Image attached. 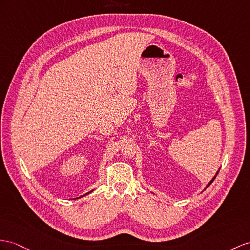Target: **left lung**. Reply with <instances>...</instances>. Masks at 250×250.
Here are the masks:
<instances>
[{
    "label": "left lung",
    "mask_w": 250,
    "mask_h": 250,
    "mask_svg": "<svg viewBox=\"0 0 250 250\" xmlns=\"http://www.w3.org/2000/svg\"><path fill=\"white\" fill-rule=\"evenodd\" d=\"M217 173H218V172H217ZM217 173H216V175H217ZM215 177H216V176H215ZM215 177H214V178H213V179H212V180H211V181L209 182V184H208V186H207V188H208V187H209V186H210V185L212 184V182H213V180H214V179H215Z\"/></svg>",
    "instance_id": "1"
}]
</instances>
